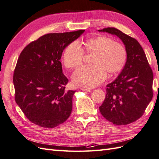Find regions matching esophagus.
Instances as JSON below:
<instances>
[{
  "mask_svg": "<svg viewBox=\"0 0 159 159\" xmlns=\"http://www.w3.org/2000/svg\"><path fill=\"white\" fill-rule=\"evenodd\" d=\"M80 90L84 91V92H92V90L91 89H87L85 88H80Z\"/></svg>",
  "mask_w": 159,
  "mask_h": 159,
  "instance_id": "34e87169",
  "label": "esophagus"
}]
</instances>
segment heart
<instances>
[{
    "label": "heart",
    "instance_id": "b5f03b06",
    "mask_svg": "<svg viewBox=\"0 0 159 159\" xmlns=\"http://www.w3.org/2000/svg\"><path fill=\"white\" fill-rule=\"evenodd\" d=\"M84 51L93 55L90 63L74 72L72 76L74 85L92 88L102 83L107 77V71L113 74L123 69L127 54L124 47L105 36H98L86 40L82 48L77 42L67 46L63 54V64L67 68L73 69L82 63Z\"/></svg>",
    "mask_w": 159,
    "mask_h": 159
}]
</instances>
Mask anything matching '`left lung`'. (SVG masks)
Segmentation results:
<instances>
[{"instance_id": "left-lung-1", "label": "left lung", "mask_w": 159, "mask_h": 159, "mask_svg": "<svg viewBox=\"0 0 159 159\" xmlns=\"http://www.w3.org/2000/svg\"><path fill=\"white\" fill-rule=\"evenodd\" d=\"M99 32L118 37L125 46L127 59L116 79L107 85V94L99 107L102 116L116 125H126L143 116L153 96V72L142 47L135 39L116 28Z\"/></svg>"}]
</instances>
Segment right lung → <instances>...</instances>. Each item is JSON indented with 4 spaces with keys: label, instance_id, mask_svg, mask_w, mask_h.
I'll list each match as a JSON object with an SVG mask.
<instances>
[{
    "label": "right lung",
    "instance_id": "add662e5",
    "mask_svg": "<svg viewBox=\"0 0 159 159\" xmlns=\"http://www.w3.org/2000/svg\"><path fill=\"white\" fill-rule=\"evenodd\" d=\"M85 30L49 33L30 43L17 61L13 81L15 100L25 116L36 125L52 128L70 116L76 91H66L62 52Z\"/></svg>",
    "mask_w": 159,
    "mask_h": 159
}]
</instances>
